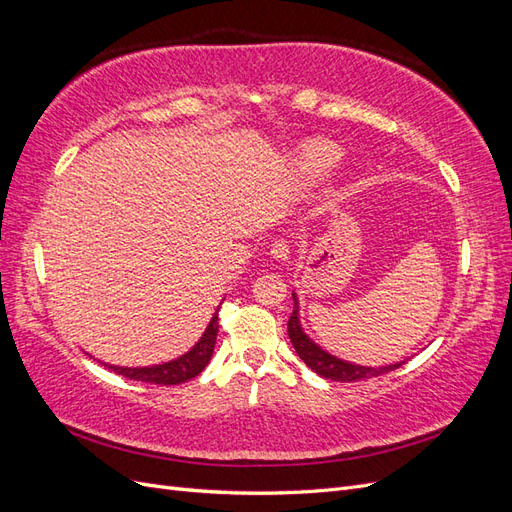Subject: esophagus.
I'll list each match as a JSON object with an SVG mask.
<instances>
[{"label":"esophagus","mask_w":512,"mask_h":512,"mask_svg":"<svg viewBox=\"0 0 512 512\" xmlns=\"http://www.w3.org/2000/svg\"><path fill=\"white\" fill-rule=\"evenodd\" d=\"M271 256L275 260H288L290 258V241L288 239H275L271 243Z\"/></svg>","instance_id":"34e87169"}]
</instances>
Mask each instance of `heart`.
<instances>
[{
  "label": "heart",
  "instance_id": "1",
  "mask_svg": "<svg viewBox=\"0 0 512 512\" xmlns=\"http://www.w3.org/2000/svg\"><path fill=\"white\" fill-rule=\"evenodd\" d=\"M339 160H342V149L327 141V138H312V141L303 143L297 153V166L309 179L327 175L331 168L337 166Z\"/></svg>",
  "mask_w": 512,
  "mask_h": 512
}]
</instances>
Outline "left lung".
I'll use <instances>...</instances> for the list:
<instances>
[{
    "mask_svg": "<svg viewBox=\"0 0 512 512\" xmlns=\"http://www.w3.org/2000/svg\"><path fill=\"white\" fill-rule=\"evenodd\" d=\"M294 299V309L288 318V337L297 350L299 359L309 367L314 369L318 376L327 378V380H335V382H359L365 378H376L382 374H389V371L401 367V363L395 365H386V367H363V365H352L348 361L337 359V356L324 352L320 346H316L312 339H309L303 329H301V322H299V303L297 297L292 294Z\"/></svg>",
    "mask_w": 512,
    "mask_h": 512,
    "instance_id": "1",
    "label": "left lung"
}]
</instances>
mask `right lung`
Here are the masks:
<instances>
[{
    "label": "right lung",
    "instance_id": "add662e5",
    "mask_svg": "<svg viewBox=\"0 0 512 512\" xmlns=\"http://www.w3.org/2000/svg\"><path fill=\"white\" fill-rule=\"evenodd\" d=\"M218 312H220V307H218ZM218 312L213 314L209 327L203 333V337L198 339V344L175 361L153 365V367H117V365H106V367L113 369L115 374H119L123 378L138 380V382H149V384H160V386L188 382V380L196 378L211 361L215 339H218V329H220Z\"/></svg>",
    "mask_w": 512,
    "mask_h": 512
}]
</instances>
